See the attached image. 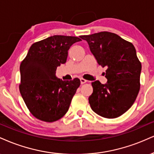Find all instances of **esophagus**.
Here are the masks:
<instances>
[{
  "label": "esophagus",
  "mask_w": 154,
  "mask_h": 154,
  "mask_svg": "<svg viewBox=\"0 0 154 154\" xmlns=\"http://www.w3.org/2000/svg\"><path fill=\"white\" fill-rule=\"evenodd\" d=\"M87 82H88V81L86 80V79H83V78H81L80 79V82H81V84H85V83H86Z\"/></svg>",
  "instance_id": "obj_1"
}]
</instances>
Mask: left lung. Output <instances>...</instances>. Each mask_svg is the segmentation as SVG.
Segmentation results:
<instances>
[{"mask_svg": "<svg viewBox=\"0 0 154 154\" xmlns=\"http://www.w3.org/2000/svg\"><path fill=\"white\" fill-rule=\"evenodd\" d=\"M99 65L106 66V84L92 82L93 92L89 97L92 110L106 118L122 116L132 106L140 90L141 64L132 43L114 33L102 31L85 35Z\"/></svg>", "mask_w": 154, "mask_h": 154, "instance_id": "left-lung-1", "label": "left lung"}]
</instances>
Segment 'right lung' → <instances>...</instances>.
Here are the masks:
<instances>
[{
    "label": "right lung",
    "instance_id": "1",
    "mask_svg": "<svg viewBox=\"0 0 154 154\" xmlns=\"http://www.w3.org/2000/svg\"><path fill=\"white\" fill-rule=\"evenodd\" d=\"M82 41L78 37L55 35L33 44L20 65L19 90L31 113L37 119L54 122L66 113L80 80L63 81L56 77L68 50Z\"/></svg>",
    "mask_w": 154,
    "mask_h": 154
}]
</instances>
